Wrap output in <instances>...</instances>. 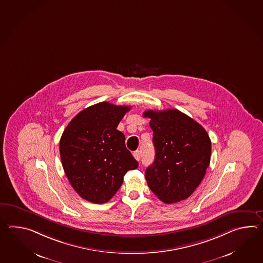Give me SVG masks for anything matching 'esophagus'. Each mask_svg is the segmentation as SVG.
I'll list each match as a JSON object with an SVG mask.
<instances>
[{
    "label": "esophagus",
    "mask_w": 263,
    "mask_h": 263,
    "mask_svg": "<svg viewBox=\"0 0 263 263\" xmlns=\"http://www.w3.org/2000/svg\"><path fill=\"white\" fill-rule=\"evenodd\" d=\"M133 156H134V158L137 159V160H140V150H137V151H135L133 152Z\"/></svg>",
    "instance_id": "obj_1"
}]
</instances>
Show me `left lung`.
<instances>
[{"label": "left lung", "mask_w": 263, "mask_h": 263, "mask_svg": "<svg viewBox=\"0 0 263 263\" xmlns=\"http://www.w3.org/2000/svg\"><path fill=\"white\" fill-rule=\"evenodd\" d=\"M156 157L146 181L166 204L187 199L203 180L210 162L211 141L204 127L177 109L147 110Z\"/></svg>", "instance_id": "obj_1"}]
</instances>
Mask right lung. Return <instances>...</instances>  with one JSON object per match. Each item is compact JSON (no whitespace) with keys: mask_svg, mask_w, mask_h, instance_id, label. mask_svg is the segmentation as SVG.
I'll list each match as a JSON object with an SVG mask.
<instances>
[{"mask_svg":"<svg viewBox=\"0 0 263 263\" xmlns=\"http://www.w3.org/2000/svg\"><path fill=\"white\" fill-rule=\"evenodd\" d=\"M130 106L107 102L88 106L73 118L59 143L61 162L73 190L94 204L109 201L122 186L123 176L139 163L117 130Z\"/></svg>","mask_w":263,"mask_h":263,"instance_id":"right-lung-1","label":"right lung"}]
</instances>
